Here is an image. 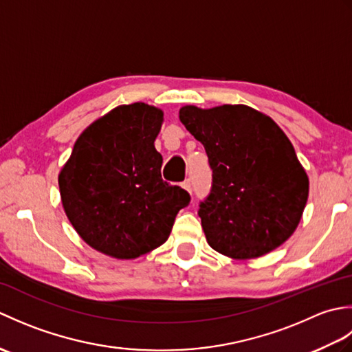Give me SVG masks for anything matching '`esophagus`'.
Instances as JSON below:
<instances>
[{"instance_id":"34e87169","label":"esophagus","mask_w":352,"mask_h":352,"mask_svg":"<svg viewBox=\"0 0 352 352\" xmlns=\"http://www.w3.org/2000/svg\"><path fill=\"white\" fill-rule=\"evenodd\" d=\"M183 188L188 190L189 193H192V182H190V178H186V180L183 182Z\"/></svg>"}]
</instances>
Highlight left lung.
Instances as JSON below:
<instances>
[{
	"mask_svg": "<svg viewBox=\"0 0 352 352\" xmlns=\"http://www.w3.org/2000/svg\"><path fill=\"white\" fill-rule=\"evenodd\" d=\"M180 121L204 145L213 170L198 214L208 245L254 258L284 243L300 223L309 178L271 118L248 106H186Z\"/></svg>",
	"mask_w": 352,
	"mask_h": 352,
	"instance_id": "8db88e82",
	"label": "left lung"
}]
</instances>
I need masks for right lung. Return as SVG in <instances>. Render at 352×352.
<instances>
[{"mask_svg":"<svg viewBox=\"0 0 352 352\" xmlns=\"http://www.w3.org/2000/svg\"><path fill=\"white\" fill-rule=\"evenodd\" d=\"M162 110L144 102L119 106L80 134L58 175L72 227L96 251L136 258L168 241L190 195L162 178L154 140Z\"/></svg>","mask_w":352,"mask_h":352,"instance_id":"right-lung-1","label":"right lung"}]
</instances>
